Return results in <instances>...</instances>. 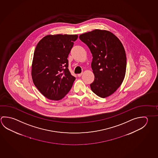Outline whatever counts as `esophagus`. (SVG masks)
<instances>
[{
	"mask_svg": "<svg viewBox=\"0 0 158 158\" xmlns=\"http://www.w3.org/2000/svg\"><path fill=\"white\" fill-rule=\"evenodd\" d=\"M83 74V73H80V74H78V77H80L81 75Z\"/></svg>",
	"mask_w": 158,
	"mask_h": 158,
	"instance_id": "obj_1",
	"label": "esophagus"
}]
</instances>
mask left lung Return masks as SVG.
Wrapping results in <instances>:
<instances>
[{"instance_id": "obj_1", "label": "left lung", "mask_w": 158, "mask_h": 158, "mask_svg": "<svg viewBox=\"0 0 158 158\" xmlns=\"http://www.w3.org/2000/svg\"><path fill=\"white\" fill-rule=\"evenodd\" d=\"M79 39L93 56L95 79L90 84L91 90L101 98L110 96L121 85L125 75L127 58L122 42L110 31L100 29L82 34Z\"/></svg>"}]
</instances>
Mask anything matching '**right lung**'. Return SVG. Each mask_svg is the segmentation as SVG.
I'll list each match as a JSON object with an SVG mask.
<instances>
[{
    "label": "right lung",
    "instance_id": "add662e5",
    "mask_svg": "<svg viewBox=\"0 0 158 158\" xmlns=\"http://www.w3.org/2000/svg\"><path fill=\"white\" fill-rule=\"evenodd\" d=\"M78 35H48L36 45L31 77L39 91L48 99L59 100L72 87L75 78L68 69V55Z\"/></svg>",
    "mask_w": 158,
    "mask_h": 158
}]
</instances>
